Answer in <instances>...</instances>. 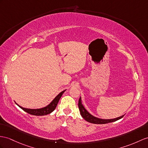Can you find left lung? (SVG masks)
<instances>
[{
  "label": "left lung",
  "instance_id": "8db88e82",
  "mask_svg": "<svg viewBox=\"0 0 148 148\" xmlns=\"http://www.w3.org/2000/svg\"><path fill=\"white\" fill-rule=\"evenodd\" d=\"M78 107L82 117L84 118L85 121H86L88 122H90V123H92V124H103L110 123V122H113L119 119H121L124 116V115H123V116H121L120 117H118L115 119H103L96 117L95 116H93L91 114H90L87 111V110L85 109V107L83 106V104L82 103L81 97H80V99H79V101H78Z\"/></svg>",
  "mask_w": 148,
  "mask_h": 148
}]
</instances>
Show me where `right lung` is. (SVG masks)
Instances as JSON below:
<instances>
[{"label":"right lung","instance_id":"right-lung-1","mask_svg":"<svg viewBox=\"0 0 148 148\" xmlns=\"http://www.w3.org/2000/svg\"><path fill=\"white\" fill-rule=\"evenodd\" d=\"M66 91V90H64L61 92L58 95L55 99H54L49 104H48V106H46L45 107L40 108V109H27V108H24L20 106L16 102L17 105L19 106L21 109H22L24 111L26 112L27 113L33 115V116H45V115L49 114L50 113H51L52 112L56 109V107L57 106V104L58 103L59 100L60 99L61 97H62L63 93Z\"/></svg>","mask_w":148,"mask_h":148}]
</instances>
